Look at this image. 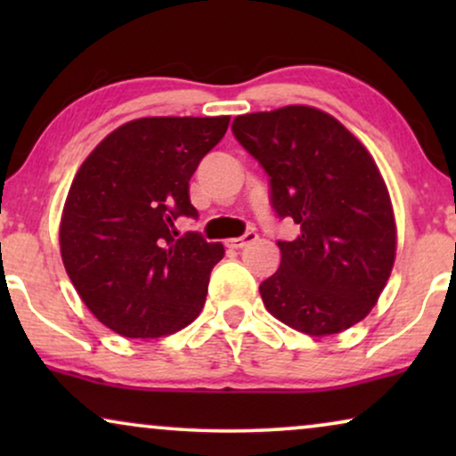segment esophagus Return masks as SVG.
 Here are the masks:
<instances>
[{
    "label": "esophagus",
    "instance_id": "obj_1",
    "mask_svg": "<svg viewBox=\"0 0 456 456\" xmlns=\"http://www.w3.org/2000/svg\"><path fill=\"white\" fill-rule=\"evenodd\" d=\"M257 239H259L257 232H255V230H248V232L239 236V239H230V240H226V247H230V248H242V247L251 245V242H255Z\"/></svg>",
    "mask_w": 456,
    "mask_h": 456
}]
</instances>
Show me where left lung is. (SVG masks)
Returning a JSON list of instances; mask_svg holds the SVG:
<instances>
[{"label": "left lung", "mask_w": 456, "mask_h": 456, "mask_svg": "<svg viewBox=\"0 0 456 456\" xmlns=\"http://www.w3.org/2000/svg\"><path fill=\"white\" fill-rule=\"evenodd\" d=\"M234 139L270 176V205L301 232L278 240L280 267L259 284L267 311L309 336L370 314L396 253L384 178L367 149L326 111L289 105L234 118Z\"/></svg>", "instance_id": "obj_1"}]
</instances>
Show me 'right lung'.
Wrapping results in <instances>:
<instances>
[{
    "label": "right lung",
    "mask_w": 456,
    "mask_h": 456,
    "mask_svg": "<svg viewBox=\"0 0 456 456\" xmlns=\"http://www.w3.org/2000/svg\"><path fill=\"white\" fill-rule=\"evenodd\" d=\"M228 116L141 118L105 136L80 166L61 214L60 251L74 289L126 338L178 332L201 314L220 242L178 236L199 217L189 180L228 130Z\"/></svg>",
    "instance_id": "add662e5"
}]
</instances>
